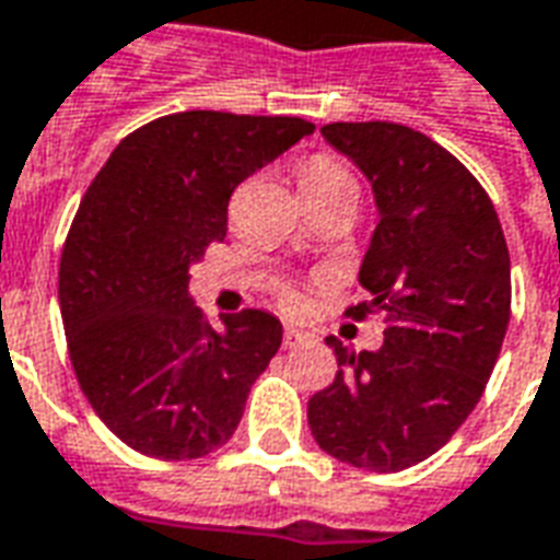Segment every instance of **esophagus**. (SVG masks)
I'll list each match as a JSON object with an SVG mask.
<instances>
[{
  "label": "esophagus",
  "mask_w": 560,
  "mask_h": 560,
  "mask_svg": "<svg viewBox=\"0 0 560 560\" xmlns=\"http://www.w3.org/2000/svg\"><path fill=\"white\" fill-rule=\"evenodd\" d=\"M312 339V336H308V332H305V329H296V327H288L284 329V348H300V345H305V341Z\"/></svg>",
  "instance_id": "esophagus-1"
}]
</instances>
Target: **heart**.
<instances>
[{
	"label": "heart",
	"mask_w": 560,
	"mask_h": 560,
	"mask_svg": "<svg viewBox=\"0 0 560 560\" xmlns=\"http://www.w3.org/2000/svg\"><path fill=\"white\" fill-rule=\"evenodd\" d=\"M345 176H348V171L332 159H312L305 161L303 171H300V185L329 183V179H345ZM291 305H296V296H291Z\"/></svg>",
	"instance_id": "obj_1"
}]
</instances>
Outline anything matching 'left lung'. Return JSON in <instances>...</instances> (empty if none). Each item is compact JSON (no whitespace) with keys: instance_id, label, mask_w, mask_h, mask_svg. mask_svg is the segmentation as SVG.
<instances>
[{"instance_id":"1","label":"left lung","mask_w":560,"mask_h":560,"mask_svg":"<svg viewBox=\"0 0 560 560\" xmlns=\"http://www.w3.org/2000/svg\"><path fill=\"white\" fill-rule=\"evenodd\" d=\"M329 147L365 173L377 228L360 267L369 303L387 312L384 345L351 351L308 399L317 446L353 468L393 474L438 453L468 420L510 324V252L492 200L432 138L396 122H332Z\"/></svg>"}]
</instances>
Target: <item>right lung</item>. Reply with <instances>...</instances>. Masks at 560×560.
Listing matches in <instances>:
<instances>
[{"label": "right lung", "instance_id": "add662e5", "mask_svg": "<svg viewBox=\"0 0 560 560\" xmlns=\"http://www.w3.org/2000/svg\"><path fill=\"white\" fill-rule=\"evenodd\" d=\"M312 131L296 116H161L110 152L80 200L59 260L68 353L104 425L143 456L228 444L279 351V317L260 308L212 327L188 269L224 240L233 188Z\"/></svg>", "mask_w": 560, "mask_h": 560}]
</instances>
